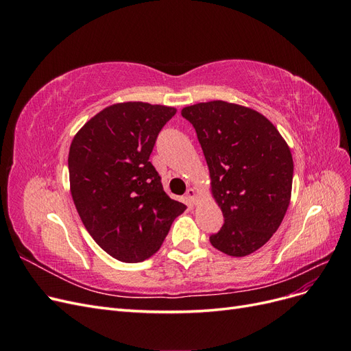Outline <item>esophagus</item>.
Instances as JSON below:
<instances>
[{"mask_svg": "<svg viewBox=\"0 0 351 351\" xmlns=\"http://www.w3.org/2000/svg\"><path fill=\"white\" fill-rule=\"evenodd\" d=\"M186 199H187V202H189L190 205H196L197 204V193H196V190L193 187L187 189Z\"/></svg>", "mask_w": 351, "mask_h": 351, "instance_id": "esophagus-1", "label": "esophagus"}]
</instances>
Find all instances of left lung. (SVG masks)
<instances>
[{"label":"left lung","instance_id":"8db88e82","mask_svg":"<svg viewBox=\"0 0 351 351\" xmlns=\"http://www.w3.org/2000/svg\"><path fill=\"white\" fill-rule=\"evenodd\" d=\"M224 226L209 237L228 256L256 252L281 226L290 205L293 156L281 133L256 110L227 101L189 105Z\"/></svg>","mask_w":351,"mask_h":351}]
</instances>
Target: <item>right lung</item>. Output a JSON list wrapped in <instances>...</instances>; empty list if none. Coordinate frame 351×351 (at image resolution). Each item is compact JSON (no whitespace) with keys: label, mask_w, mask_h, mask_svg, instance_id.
<instances>
[{"label":"right lung","mask_w":351,"mask_h":351,"mask_svg":"<svg viewBox=\"0 0 351 351\" xmlns=\"http://www.w3.org/2000/svg\"><path fill=\"white\" fill-rule=\"evenodd\" d=\"M174 107L141 101L112 104L74 134L70 192L98 246L117 261L149 259L186 205L169 197L149 162L158 133Z\"/></svg>","instance_id":"right-lung-1"}]
</instances>
